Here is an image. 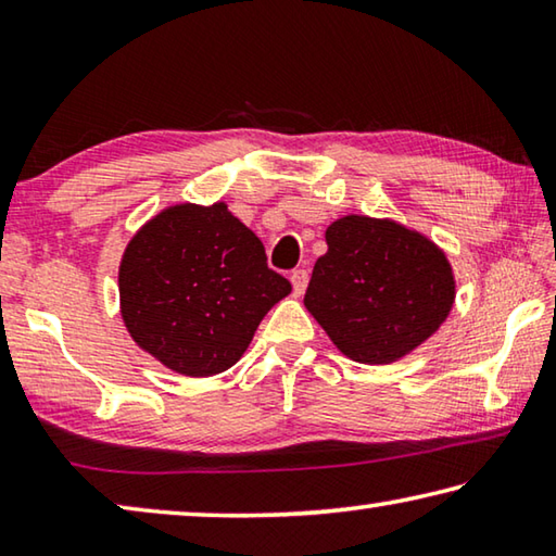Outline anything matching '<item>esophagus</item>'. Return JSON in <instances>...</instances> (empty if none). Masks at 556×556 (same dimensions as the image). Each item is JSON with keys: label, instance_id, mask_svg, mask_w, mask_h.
Masks as SVG:
<instances>
[{"label": "esophagus", "instance_id": "obj_1", "mask_svg": "<svg viewBox=\"0 0 556 556\" xmlns=\"http://www.w3.org/2000/svg\"><path fill=\"white\" fill-rule=\"evenodd\" d=\"M291 287H294V294H304V289L308 285V271L306 269H294L291 271Z\"/></svg>", "mask_w": 556, "mask_h": 556}]
</instances>
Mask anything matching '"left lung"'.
Segmentation results:
<instances>
[{
  "mask_svg": "<svg viewBox=\"0 0 556 556\" xmlns=\"http://www.w3.org/2000/svg\"><path fill=\"white\" fill-rule=\"evenodd\" d=\"M326 244L304 304L343 355L388 365L446 321L454 271L425 235L394 220L345 215L328 225Z\"/></svg>",
  "mask_w": 556,
  "mask_h": 556,
  "instance_id": "8db88e82",
  "label": "left lung"
}]
</instances>
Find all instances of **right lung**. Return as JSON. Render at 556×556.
Segmentation results:
<instances>
[{"label":"right lung","instance_id":"obj_1","mask_svg":"<svg viewBox=\"0 0 556 556\" xmlns=\"http://www.w3.org/2000/svg\"><path fill=\"white\" fill-rule=\"evenodd\" d=\"M289 279L225 203H181L129 240L119 306L129 336L168 370L208 378L232 368Z\"/></svg>","mask_w":556,"mask_h":556}]
</instances>
